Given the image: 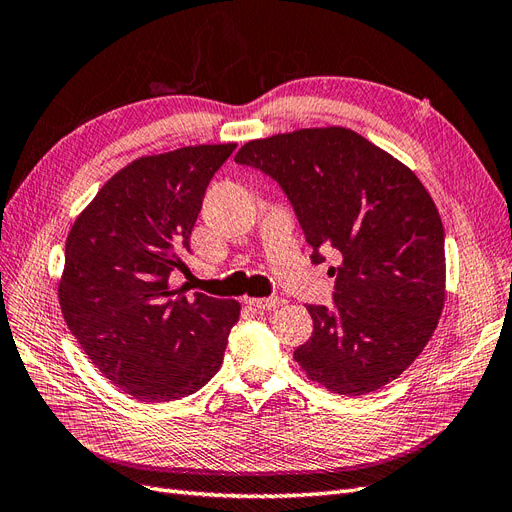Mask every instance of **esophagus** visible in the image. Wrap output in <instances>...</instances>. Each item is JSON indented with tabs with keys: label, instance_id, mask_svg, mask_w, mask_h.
<instances>
[{
	"label": "esophagus",
	"instance_id": "1",
	"mask_svg": "<svg viewBox=\"0 0 512 512\" xmlns=\"http://www.w3.org/2000/svg\"><path fill=\"white\" fill-rule=\"evenodd\" d=\"M246 304H251L253 309L257 311H272V309H279V306L285 304L283 298L274 296V298H246Z\"/></svg>",
	"mask_w": 512,
	"mask_h": 512
}]
</instances>
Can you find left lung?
Segmentation results:
<instances>
[{
    "label": "left lung",
    "mask_w": 512,
    "mask_h": 512,
    "mask_svg": "<svg viewBox=\"0 0 512 512\" xmlns=\"http://www.w3.org/2000/svg\"><path fill=\"white\" fill-rule=\"evenodd\" d=\"M236 163L281 184L311 261L334 248V309L309 304L313 334L294 358L311 382L360 397L425 349L446 300L440 212L418 175L352 128H300L244 143Z\"/></svg>",
    "instance_id": "1"
}]
</instances>
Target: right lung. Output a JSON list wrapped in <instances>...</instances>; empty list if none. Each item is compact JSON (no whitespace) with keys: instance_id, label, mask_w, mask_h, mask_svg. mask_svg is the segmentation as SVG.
Instances as JSON below:
<instances>
[{"instance_id":"add662e5","label":"right lung","mask_w":512,"mask_h":512,"mask_svg":"<svg viewBox=\"0 0 512 512\" xmlns=\"http://www.w3.org/2000/svg\"><path fill=\"white\" fill-rule=\"evenodd\" d=\"M236 143L141 156L72 223L57 298L66 326L111 384L148 403L188 397L221 369L238 300L169 283L184 268L212 175Z\"/></svg>"}]
</instances>
